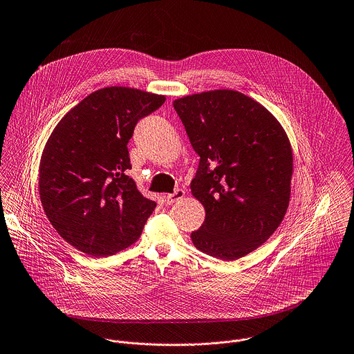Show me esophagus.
Wrapping results in <instances>:
<instances>
[{
	"instance_id": "34e87169",
	"label": "esophagus",
	"mask_w": 354,
	"mask_h": 354,
	"mask_svg": "<svg viewBox=\"0 0 354 354\" xmlns=\"http://www.w3.org/2000/svg\"><path fill=\"white\" fill-rule=\"evenodd\" d=\"M183 197H185V190L178 189V190H175L172 194H167V196L164 197V200H165V203H167L168 205H171V204H174L175 201H178V200H180V198H183Z\"/></svg>"
}]
</instances>
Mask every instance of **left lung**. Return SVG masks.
<instances>
[{
	"mask_svg": "<svg viewBox=\"0 0 354 354\" xmlns=\"http://www.w3.org/2000/svg\"><path fill=\"white\" fill-rule=\"evenodd\" d=\"M174 107L200 156L190 187L205 221L192 241L218 259H239L284 219L294 165L288 136L268 109L239 91L183 96Z\"/></svg>",
	"mask_w": 354,
	"mask_h": 354,
	"instance_id": "left-lung-1",
	"label": "left lung"
}]
</instances>
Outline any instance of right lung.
Segmentation results:
<instances>
[{
  "label": "right lung",
  "mask_w": 354,
  "mask_h": 354,
  "mask_svg": "<svg viewBox=\"0 0 354 354\" xmlns=\"http://www.w3.org/2000/svg\"><path fill=\"white\" fill-rule=\"evenodd\" d=\"M165 96L127 86L92 92L52 131L39 162V198L55 230L78 251L104 258L132 245L156 203L125 172L138 121Z\"/></svg>",
  "instance_id": "1"
}]
</instances>
